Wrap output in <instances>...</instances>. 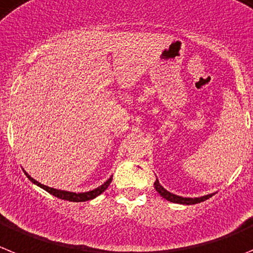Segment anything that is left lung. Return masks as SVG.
Listing matches in <instances>:
<instances>
[{
	"instance_id": "1",
	"label": "left lung",
	"mask_w": 253,
	"mask_h": 253,
	"mask_svg": "<svg viewBox=\"0 0 253 253\" xmlns=\"http://www.w3.org/2000/svg\"><path fill=\"white\" fill-rule=\"evenodd\" d=\"M154 188L157 189V192H158L163 198H166L167 201L173 203H179V205H196V203L203 202V201H206V199H208L210 197L213 196V194H207V196L198 197V198H184V197H179L177 196V194H173L170 193V192L167 191V189H164L158 179L154 182Z\"/></svg>"
}]
</instances>
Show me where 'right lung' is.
Listing matches in <instances>:
<instances>
[{
	"mask_svg": "<svg viewBox=\"0 0 253 253\" xmlns=\"http://www.w3.org/2000/svg\"><path fill=\"white\" fill-rule=\"evenodd\" d=\"M25 174H26V177L29 178V179L31 180L32 183H35L36 185H39V187H41L42 189H45V191L48 192L50 194H52V196L57 197V198H60V199L70 201V202H85V201H90V199H94L95 197H98L99 194H101L104 191H105L106 188H108L109 184L111 183V179H113V177H110L108 180H106L105 183H104V184H101L100 187H98V188L92 189V191L85 192V193H74V192L60 191V189L50 188V187H47V185H43V184H41L40 182L35 180L34 178L30 177V175L27 174L26 172H25Z\"/></svg>",
	"mask_w": 253,
	"mask_h": 253,
	"instance_id": "add662e5",
	"label": "right lung"
}]
</instances>
